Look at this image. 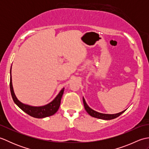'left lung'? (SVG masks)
Instances as JSON below:
<instances>
[{
	"instance_id": "left-lung-1",
	"label": "left lung",
	"mask_w": 149,
	"mask_h": 149,
	"mask_svg": "<svg viewBox=\"0 0 149 149\" xmlns=\"http://www.w3.org/2000/svg\"><path fill=\"white\" fill-rule=\"evenodd\" d=\"M83 103H84V109L86 111L87 113L89 114V115L91 116H93L94 118H99V119H102V120H112L116 118V117L119 116L120 115H122V114L125 112V110H123V111L122 112H120L118 113H116V114H105V113H101L99 112H97L96 111H95L93 109H92L88 106V104H86V101H85V99L84 97H83Z\"/></svg>"
}]
</instances>
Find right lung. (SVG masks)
Segmentation results:
<instances>
[{
  "label": "right lung",
  "mask_w": 149,
  "mask_h": 149,
  "mask_svg": "<svg viewBox=\"0 0 149 149\" xmlns=\"http://www.w3.org/2000/svg\"><path fill=\"white\" fill-rule=\"evenodd\" d=\"M9 85H10V91L13 100L14 102L16 104V105H17L25 113H26L29 115L36 118H43L54 115L58 111L60 106L61 97L65 90V88H63L59 91V93L57 95V96L54 98V99H53V100H52L49 104H46V105L42 106H33L22 103L18 99V98L16 96L12 83L11 67L10 70V84H9Z\"/></svg>",
  "instance_id": "obj_1"
}]
</instances>
